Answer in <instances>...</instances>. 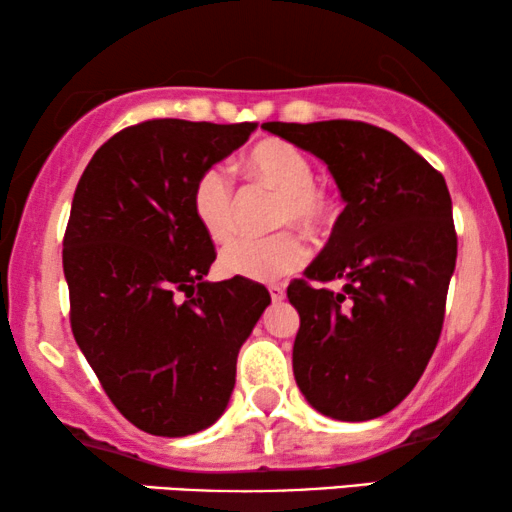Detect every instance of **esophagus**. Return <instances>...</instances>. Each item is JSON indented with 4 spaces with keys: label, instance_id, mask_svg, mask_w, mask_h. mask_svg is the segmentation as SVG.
Instances as JSON below:
<instances>
[{
    "label": "esophagus",
    "instance_id": "1",
    "mask_svg": "<svg viewBox=\"0 0 512 512\" xmlns=\"http://www.w3.org/2000/svg\"><path fill=\"white\" fill-rule=\"evenodd\" d=\"M269 294H271L273 304H280V301L285 299V287L283 285H271L269 287Z\"/></svg>",
    "mask_w": 512,
    "mask_h": 512
}]
</instances>
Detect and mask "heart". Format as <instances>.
Returning a JSON list of instances; mask_svg holds the SVG:
<instances>
[{
    "instance_id": "1",
    "label": "heart",
    "mask_w": 512,
    "mask_h": 512,
    "mask_svg": "<svg viewBox=\"0 0 512 512\" xmlns=\"http://www.w3.org/2000/svg\"><path fill=\"white\" fill-rule=\"evenodd\" d=\"M246 167L259 181L283 192L278 222H299L318 229L329 218V199L315 187V171L308 157L292 143L266 139L250 150ZM192 213L204 234L215 243L227 241L234 232V185L222 167L201 171L192 187ZM308 248L297 232H278L264 239H236L222 250L220 269L234 278L273 283L306 262Z\"/></svg>"
}]
</instances>
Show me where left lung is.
Segmentation results:
<instances>
[{
    "mask_svg": "<svg viewBox=\"0 0 512 512\" xmlns=\"http://www.w3.org/2000/svg\"><path fill=\"white\" fill-rule=\"evenodd\" d=\"M327 164L341 192L327 246L304 271L343 280L287 287L299 313L292 369L318 413L364 422L390 413L427 369L457 262L445 178L387 129L355 120L264 122Z\"/></svg>",
    "mask_w": 512,
    "mask_h": 512,
    "instance_id": "8db88e82",
    "label": "left lung"
}]
</instances>
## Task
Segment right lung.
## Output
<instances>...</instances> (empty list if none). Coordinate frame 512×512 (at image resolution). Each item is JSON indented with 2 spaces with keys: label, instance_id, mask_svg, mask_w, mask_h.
I'll return each instance as SVG.
<instances>
[{
  "label": "right lung",
  "instance_id": "1",
  "mask_svg": "<svg viewBox=\"0 0 512 512\" xmlns=\"http://www.w3.org/2000/svg\"><path fill=\"white\" fill-rule=\"evenodd\" d=\"M255 127L141 122L111 136L76 185L62 253L71 331L113 406L146 434L218 422L241 345L271 304L246 278L208 283L215 248L192 213L201 171Z\"/></svg>",
  "mask_w": 512,
  "mask_h": 512
}]
</instances>
